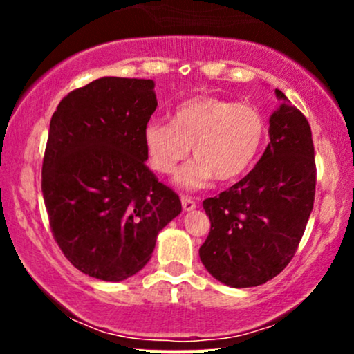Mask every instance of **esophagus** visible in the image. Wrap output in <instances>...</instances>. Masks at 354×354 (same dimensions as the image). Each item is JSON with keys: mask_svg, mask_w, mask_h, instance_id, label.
Returning <instances> with one entry per match:
<instances>
[{"mask_svg": "<svg viewBox=\"0 0 354 354\" xmlns=\"http://www.w3.org/2000/svg\"><path fill=\"white\" fill-rule=\"evenodd\" d=\"M181 205L185 211H193L198 206V203L194 201L191 196H181Z\"/></svg>", "mask_w": 354, "mask_h": 354, "instance_id": "1", "label": "esophagus"}]
</instances>
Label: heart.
<instances>
[{
  "label": "heart",
  "mask_w": 354,
  "mask_h": 354,
  "mask_svg": "<svg viewBox=\"0 0 354 354\" xmlns=\"http://www.w3.org/2000/svg\"><path fill=\"white\" fill-rule=\"evenodd\" d=\"M268 135L263 113L253 104L218 96H193L174 108L171 123L149 121L143 129L148 163L156 173L169 174L188 156L194 160L176 173L183 188H205L234 181L253 168Z\"/></svg>",
  "instance_id": "b5f03b06"
}]
</instances>
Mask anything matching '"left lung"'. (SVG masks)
Returning <instances> with one entry per match:
<instances>
[{
    "label": "left lung",
    "instance_id": "8db88e82",
    "mask_svg": "<svg viewBox=\"0 0 354 354\" xmlns=\"http://www.w3.org/2000/svg\"><path fill=\"white\" fill-rule=\"evenodd\" d=\"M270 143L250 173L203 201L211 230L200 248L218 281L250 288L270 281L291 261L315 203V146L308 120L276 89Z\"/></svg>",
    "mask_w": 354,
    "mask_h": 354
}]
</instances>
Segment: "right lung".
<instances>
[{
	"instance_id": "add662e5",
	"label": "right lung",
	"mask_w": 354,
	"mask_h": 354,
	"mask_svg": "<svg viewBox=\"0 0 354 354\" xmlns=\"http://www.w3.org/2000/svg\"><path fill=\"white\" fill-rule=\"evenodd\" d=\"M156 106L153 80L104 76L51 116L44 205L63 254L93 278L123 281L143 270L158 233L181 213L180 196L145 163L143 129Z\"/></svg>"
}]
</instances>
